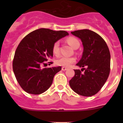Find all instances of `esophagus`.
Listing matches in <instances>:
<instances>
[{
    "label": "esophagus",
    "instance_id": "obj_1",
    "mask_svg": "<svg viewBox=\"0 0 123 123\" xmlns=\"http://www.w3.org/2000/svg\"><path fill=\"white\" fill-rule=\"evenodd\" d=\"M62 69L63 71H66V70L68 69V68H66V67H62Z\"/></svg>",
    "mask_w": 123,
    "mask_h": 123
}]
</instances>
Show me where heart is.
<instances>
[{
  "label": "heart",
  "instance_id": "b5f03b06",
  "mask_svg": "<svg viewBox=\"0 0 123 123\" xmlns=\"http://www.w3.org/2000/svg\"><path fill=\"white\" fill-rule=\"evenodd\" d=\"M67 42L69 44V45H71L73 49H78L80 45L79 41L76 38L73 37L67 39ZM52 52L53 54L55 56H58L60 54V49H59V42L56 41L53 45L52 47ZM76 58L73 56H61L60 58H58L55 62V63L58 66H61L63 67H69L72 65L73 63L75 62Z\"/></svg>",
  "mask_w": 123,
  "mask_h": 123
}]
</instances>
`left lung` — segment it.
I'll return each instance as SVG.
<instances>
[{"label":"left lung","mask_w":123,"mask_h":123,"mask_svg":"<svg viewBox=\"0 0 123 123\" xmlns=\"http://www.w3.org/2000/svg\"><path fill=\"white\" fill-rule=\"evenodd\" d=\"M71 34L81 39L82 42V58L76 65L83 68L81 71L84 69L85 72L74 69V76L69 81V86L79 95L92 96L102 89L109 76V49L100 36L89 29L73 31Z\"/></svg>","instance_id":"left-lung-1"}]
</instances>
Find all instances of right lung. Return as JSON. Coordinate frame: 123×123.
<instances>
[{"label":"right lung","mask_w":123,"mask_h":123,"mask_svg":"<svg viewBox=\"0 0 123 123\" xmlns=\"http://www.w3.org/2000/svg\"><path fill=\"white\" fill-rule=\"evenodd\" d=\"M68 35L65 31L41 28L28 34L19 42L14 55L13 70L25 92L38 95L50 87L54 76L62 67L41 68V66L53 56L54 43Z\"/></svg>","instance_id":"1"}]
</instances>
